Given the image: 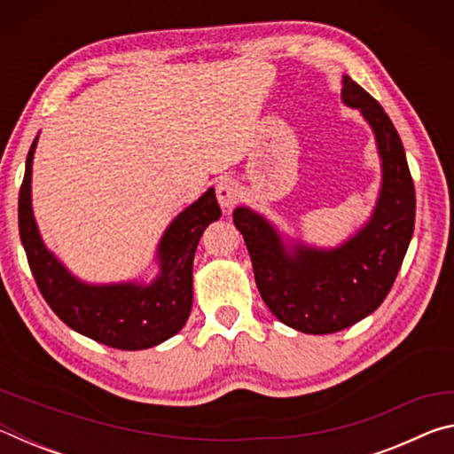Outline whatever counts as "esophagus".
Returning a JSON list of instances; mask_svg holds the SVG:
<instances>
[{
    "mask_svg": "<svg viewBox=\"0 0 454 454\" xmlns=\"http://www.w3.org/2000/svg\"><path fill=\"white\" fill-rule=\"evenodd\" d=\"M216 198H218V204L222 206V210L224 212L232 210L238 202V198H240V188H238V182H234L232 178L220 180L216 186Z\"/></svg>",
    "mask_w": 454,
    "mask_h": 454,
    "instance_id": "34e87169",
    "label": "esophagus"
}]
</instances>
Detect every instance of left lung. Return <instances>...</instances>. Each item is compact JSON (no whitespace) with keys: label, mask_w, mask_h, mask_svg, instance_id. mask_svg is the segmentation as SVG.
I'll return each instance as SVG.
<instances>
[{"label":"left lung","mask_w":454,"mask_h":454,"mask_svg":"<svg viewBox=\"0 0 454 454\" xmlns=\"http://www.w3.org/2000/svg\"><path fill=\"white\" fill-rule=\"evenodd\" d=\"M342 102L363 114L379 150L382 180L371 218L336 248H318L282 236L248 206L234 210L260 296L276 318L306 334L338 333L379 309L414 230V184L396 128L348 75L342 78Z\"/></svg>","instance_id":"obj_1"}]
</instances>
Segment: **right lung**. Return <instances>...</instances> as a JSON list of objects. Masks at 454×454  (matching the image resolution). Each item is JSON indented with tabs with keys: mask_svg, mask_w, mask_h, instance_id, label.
I'll use <instances>...</instances> for the list:
<instances>
[{
	"mask_svg": "<svg viewBox=\"0 0 454 454\" xmlns=\"http://www.w3.org/2000/svg\"><path fill=\"white\" fill-rule=\"evenodd\" d=\"M37 136L27 152L20 190V238L42 296L75 333L121 350H144L178 334L192 310V266L200 238L222 212L208 188L184 208L158 242V274L150 282H83L43 244L32 208V164Z\"/></svg>",
	"mask_w": 454,
	"mask_h": 454,
	"instance_id": "add662e5",
	"label": "right lung"
}]
</instances>
